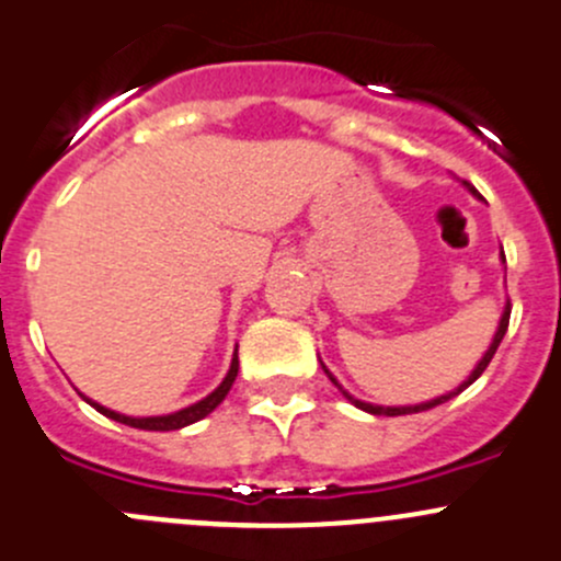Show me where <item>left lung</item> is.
Returning a JSON list of instances; mask_svg holds the SVG:
<instances>
[{
	"label": "left lung",
	"instance_id": "left-lung-1",
	"mask_svg": "<svg viewBox=\"0 0 561 561\" xmlns=\"http://www.w3.org/2000/svg\"><path fill=\"white\" fill-rule=\"evenodd\" d=\"M465 187H468L470 193H473V196H479V193L473 191V187H470V182H465ZM501 263H506V256H504V249H501ZM510 312H512V307H510V301H506V307H504V316H501V321H499V329H495V337H493V343H490V348H486L484 352V357L479 359V365H476L473 370H470V376L468 379L462 381V385L457 387V390H451V392H446V396H437V399H432V401H423V404H410V407H379V404H368V401H359V399H354V396H348V392L343 390V387H340V381L334 379L332 374H329L327 370V365H323V370H327V376L329 379H332V385L337 387L340 392H343L345 399L352 401L354 407H357V410H363V412H370V415H387V417H396V415H412V412H426V410H432V407H437V404H446L448 399H454V396H459V392L465 390V387H470L473 385L476 379H479L481 374H484L486 370V365H490V359L495 357V352H499V345H501V340H504V334H506V327H510Z\"/></svg>",
	"mask_w": 561,
	"mask_h": 561
}]
</instances>
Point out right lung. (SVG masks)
Returning <instances> with one entry per match:
<instances>
[{
	"label": "right lung",
	"instance_id": "obj_1",
	"mask_svg": "<svg viewBox=\"0 0 561 561\" xmlns=\"http://www.w3.org/2000/svg\"><path fill=\"white\" fill-rule=\"evenodd\" d=\"M234 376H238V348H234V357H232V365H229V374L224 376L221 385L216 387V390L209 392L207 399L196 401V404L185 407V410L180 412H171V415H154V417H133V415H122V412H113L107 410V407L96 404V401H91L88 396H82V399L88 401V404L93 407L96 412H102L104 417H110V421H118V423H127V426L133 428H146V432H176V428L182 426H191V423L202 421V417H207L209 412L216 410L218 404H221L224 399H227V392L232 390V381Z\"/></svg>",
	"mask_w": 561,
	"mask_h": 561
}]
</instances>
